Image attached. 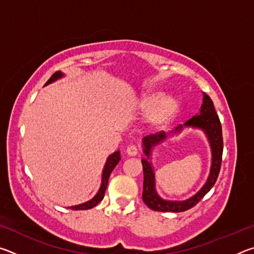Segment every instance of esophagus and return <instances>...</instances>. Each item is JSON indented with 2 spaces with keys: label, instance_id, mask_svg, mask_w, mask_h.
<instances>
[{
  "label": "esophagus",
  "instance_id": "esophagus-1",
  "mask_svg": "<svg viewBox=\"0 0 254 254\" xmlns=\"http://www.w3.org/2000/svg\"><path fill=\"white\" fill-rule=\"evenodd\" d=\"M137 153H139V149H137L135 145H130V147H127V156L135 157Z\"/></svg>",
  "mask_w": 254,
  "mask_h": 254
}]
</instances>
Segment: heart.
I'll use <instances>...</instances> for the list:
<instances>
[{
    "instance_id": "1",
    "label": "heart",
    "mask_w": 254,
    "mask_h": 254,
    "mask_svg": "<svg viewBox=\"0 0 254 254\" xmlns=\"http://www.w3.org/2000/svg\"><path fill=\"white\" fill-rule=\"evenodd\" d=\"M137 110L144 113V121L152 127H163L173 122L180 110V102L173 94L157 91L143 94L136 103Z\"/></svg>"
}]
</instances>
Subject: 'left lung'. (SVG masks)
Returning a JSON list of instances; mask_svg holds the SVG:
<instances>
[{
  "instance_id": "obj_1",
  "label": "left lung",
  "mask_w": 254,
  "mask_h": 254,
  "mask_svg": "<svg viewBox=\"0 0 254 254\" xmlns=\"http://www.w3.org/2000/svg\"><path fill=\"white\" fill-rule=\"evenodd\" d=\"M186 128H194L203 131L209 141L211 148V168L209 177L205 184L200 190L187 200L184 201H169L163 200L157 194L155 187V174L152 165V151L154 148L171 137L180 134ZM142 150L145 158L141 159L143 166V192L142 199L149 208L158 212H173L179 213L194 207L203 197L212 189L215 182H216L218 173L221 169L222 153H223V137H222V126L216 112L214 109V104L207 94L203 93V103L199 112L195 114L191 119L184 124H180L169 133L160 132L156 134L144 136L142 139Z\"/></svg>"
}]
</instances>
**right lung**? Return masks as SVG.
<instances>
[{"mask_svg":"<svg viewBox=\"0 0 254 254\" xmlns=\"http://www.w3.org/2000/svg\"><path fill=\"white\" fill-rule=\"evenodd\" d=\"M63 77H65V74L62 71H56L55 74L50 77L49 80L47 81L46 85H49V84H53L55 81H57L58 79H62ZM121 160V156H120V151L117 150V151H114L112 154H110L109 157L106 159V162L104 165V168H103L102 171V179H101V186L98 188L97 192L95 194V196L93 197L87 201H85V203H81L79 205H74V206H69L68 208H71V209H75V210H80V209H91L93 207H95V206L100 203V201L104 198V195H105V190H106V187H107V183H109V178H110V175L113 169L117 167V165L119 163V161Z\"/></svg>","mask_w":254,"mask_h":254,"instance_id":"obj_1","label":"right lung"}]
</instances>
